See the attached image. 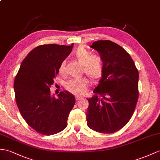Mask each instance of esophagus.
<instances>
[{
    "mask_svg": "<svg viewBox=\"0 0 160 160\" xmlns=\"http://www.w3.org/2000/svg\"><path fill=\"white\" fill-rule=\"evenodd\" d=\"M75 98H76L77 100H79L80 99L82 98V97H81V96H79V95H77V96H75Z\"/></svg>",
    "mask_w": 160,
    "mask_h": 160,
    "instance_id": "34e87169",
    "label": "esophagus"
}]
</instances>
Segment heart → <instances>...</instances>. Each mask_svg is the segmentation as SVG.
Returning a JSON list of instances; mask_svg holds the SVG:
<instances>
[{
    "label": "heart",
    "instance_id": "b5f03b06",
    "mask_svg": "<svg viewBox=\"0 0 160 160\" xmlns=\"http://www.w3.org/2000/svg\"><path fill=\"white\" fill-rule=\"evenodd\" d=\"M75 59L83 65V72L93 81L99 80L102 75L103 62L98 56H92L89 52L84 47H79L74 53ZM66 62L63 61L59 67L60 73L64 72ZM89 80L85 77H78L68 81L66 88L69 92L74 93H83L86 91Z\"/></svg>",
    "mask_w": 160,
    "mask_h": 160
}]
</instances>
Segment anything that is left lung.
I'll list each match as a JSON object with an SVG mask.
<instances>
[{
	"label": "left lung",
	"mask_w": 160,
	"mask_h": 160,
	"mask_svg": "<svg viewBox=\"0 0 160 160\" xmlns=\"http://www.w3.org/2000/svg\"><path fill=\"white\" fill-rule=\"evenodd\" d=\"M91 48L103 62L99 84L88 98V126L101 133H113L125 126L133 115L138 98V71L130 54L108 40L97 41Z\"/></svg>",
	"instance_id": "left-lung-1"
}]
</instances>
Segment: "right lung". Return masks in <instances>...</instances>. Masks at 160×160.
Segmentation results:
<instances>
[{"label":"right lung","instance_id":"1","mask_svg":"<svg viewBox=\"0 0 160 160\" xmlns=\"http://www.w3.org/2000/svg\"><path fill=\"white\" fill-rule=\"evenodd\" d=\"M73 47L48 44L33 49L22 61L14 80L15 100L26 122L43 135L59 133L67 126L70 112L75 98L67 91L56 98L51 95L60 64Z\"/></svg>","mask_w":160,"mask_h":160}]
</instances>
